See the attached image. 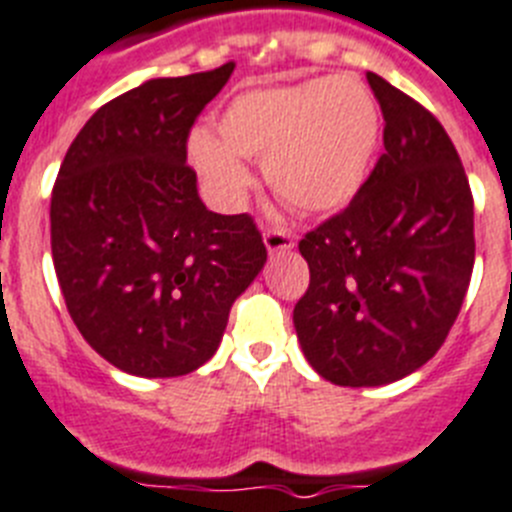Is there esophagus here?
Instances as JSON below:
<instances>
[{"label": "esophagus", "instance_id": "esophagus-1", "mask_svg": "<svg viewBox=\"0 0 512 512\" xmlns=\"http://www.w3.org/2000/svg\"><path fill=\"white\" fill-rule=\"evenodd\" d=\"M265 247H268L270 255H281V252L291 250L293 247V237L288 234V231H281V229H270L265 231Z\"/></svg>", "mask_w": 512, "mask_h": 512}]
</instances>
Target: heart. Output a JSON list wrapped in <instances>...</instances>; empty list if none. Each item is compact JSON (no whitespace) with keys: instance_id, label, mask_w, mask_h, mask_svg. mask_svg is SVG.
<instances>
[{"instance_id":"obj_1","label":"heart","mask_w":512,"mask_h":512,"mask_svg":"<svg viewBox=\"0 0 512 512\" xmlns=\"http://www.w3.org/2000/svg\"><path fill=\"white\" fill-rule=\"evenodd\" d=\"M216 136L193 131L188 157L224 208L252 188L244 159H265L275 193L304 213H335L366 185L381 139V113L358 77L250 87L216 115Z\"/></svg>"}]
</instances>
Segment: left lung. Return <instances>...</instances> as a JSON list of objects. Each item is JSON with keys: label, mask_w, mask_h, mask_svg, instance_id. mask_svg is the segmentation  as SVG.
I'll list each match as a JSON object with an SVG mask.
<instances>
[{"label": "left lung", "mask_w": 512, "mask_h": 512, "mask_svg": "<svg viewBox=\"0 0 512 512\" xmlns=\"http://www.w3.org/2000/svg\"><path fill=\"white\" fill-rule=\"evenodd\" d=\"M366 79L384 154L350 206L299 242L311 281L293 327L309 366L337 386H384L425 366L474 268V201L448 133L384 77Z\"/></svg>", "instance_id": "8db88e82"}]
</instances>
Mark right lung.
Returning a JSON list of instances; mask_svg holds the SVG:
<instances>
[{"instance_id": "add662e5", "label": "right lung", "mask_w": 512, "mask_h": 512, "mask_svg": "<svg viewBox=\"0 0 512 512\" xmlns=\"http://www.w3.org/2000/svg\"><path fill=\"white\" fill-rule=\"evenodd\" d=\"M234 64L159 77L102 105L71 141L51 195V255L66 309L131 376L170 379L219 350L231 304L265 268L247 213L208 211L188 133Z\"/></svg>"}]
</instances>
